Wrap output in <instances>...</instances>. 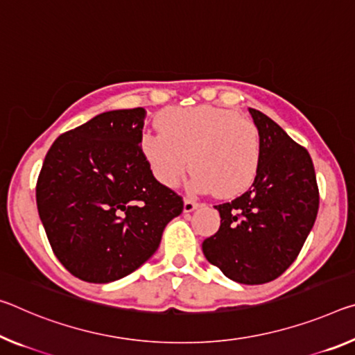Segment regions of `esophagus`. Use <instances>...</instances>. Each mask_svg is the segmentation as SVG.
<instances>
[{"instance_id":"esophagus-1","label":"esophagus","mask_w":355,"mask_h":355,"mask_svg":"<svg viewBox=\"0 0 355 355\" xmlns=\"http://www.w3.org/2000/svg\"><path fill=\"white\" fill-rule=\"evenodd\" d=\"M199 207V204L196 200H191V199H184V202H183V211L184 213H191V211H194L196 208Z\"/></svg>"}]
</instances>
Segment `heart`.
Wrapping results in <instances>:
<instances>
[{"label": "heart", "mask_w": 355, "mask_h": 355, "mask_svg": "<svg viewBox=\"0 0 355 355\" xmlns=\"http://www.w3.org/2000/svg\"><path fill=\"white\" fill-rule=\"evenodd\" d=\"M157 132H144L140 148L153 175L175 188L191 167V189L234 198L248 189L261 162V134L248 118L215 105L171 107Z\"/></svg>", "instance_id": "obj_1"}]
</instances>
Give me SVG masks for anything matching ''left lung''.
Masks as SVG:
<instances>
[{
  "mask_svg": "<svg viewBox=\"0 0 355 355\" xmlns=\"http://www.w3.org/2000/svg\"><path fill=\"white\" fill-rule=\"evenodd\" d=\"M261 134L252 187L226 204L218 232L202 243L207 261L241 284H263L289 268L311 232L319 189L311 156L272 118L250 109Z\"/></svg>",
  "mask_w": 355,
  "mask_h": 355,
  "instance_id": "obj_1",
  "label": "left lung"
}]
</instances>
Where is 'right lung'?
<instances>
[{"label":"right lung","instance_id":"1","mask_svg":"<svg viewBox=\"0 0 355 355\" xmlns=\"http://www.w3.org/2000/svg\"><path fill=\"white\" fill-rule=\"evenodd\" d=\"M145 115L142 107L104 112L61 134L39 173L37 211L50 246L87 283L137 270L183 211L182 198L153 177L140 148Z\"/></svg>","mask_w":355,"mask_h":355}]
</instances>
